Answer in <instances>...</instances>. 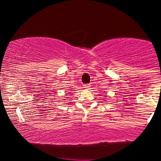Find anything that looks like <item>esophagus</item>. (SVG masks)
<instances>
[{
	"label": "esophagus",
	"instance_id": "esophagus-1",
	"mask_svg": "<svg viewBox=\"0 0 161 161\" xmlns=\"http://www.w3.org/2000/svg\"><path fill=\"white\" fill-rule=\"evenodd\" d=\"M90 86H90V84H85V85H83V88H85L86 89H89V88H90Z\"/></svg>",
	"mask_w": 161,
	"mask_h": 161
}]
</instances>
